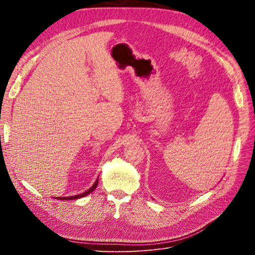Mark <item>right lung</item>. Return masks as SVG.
Instances as JSON below:
<instances>
[{"instance_id": "add662e5", "label": "right lung", "mask_w": 255, "mask_h": 255, "mask_svg": "<svg viewBox=\"0 0 255 255\" xmlns=\"http://www.w3.org/2000/svg\"><path fill=\"white\" fill-rule=\"evenodd\" d=\"M97 185H98V179L96 180L95 184H94V185L91 187V188H90L88 191H86V192H84V193H82V194H78V195H73V196H67V197H57V198H58V199H62V200H67V199H77V198H80V197H83V196H86V195L90 194L91 192H93L94 190L96 189Z\"/></svg>"}]
</instances>
